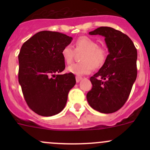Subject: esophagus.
Returning a JSON list of instances; mask_svg holds the SVG:
<instances>
[{
	"mask_svg": "<svg viewBox=\"0 0 150 150\" xmlns=\"http://www.w3.org/2000/svg\"><path fill=\"white\" fill-rule=\"evenodd\" d=\"M81 80H82V78H81V77H76V82L77 83H79Z\"/></svg>",
	"mask_w": 150,
	"mask_h": 150,
	"instance_id": "esophagus-1",
	"label": "esophagus"
}]
</instances>
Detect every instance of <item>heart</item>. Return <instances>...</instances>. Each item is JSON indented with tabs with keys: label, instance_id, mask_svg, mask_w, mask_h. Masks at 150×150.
Listing matches in <instances>:
<instances>
[{
	"label": "heart",
	"instance_id": "obj_1",
	"mask_svg": "<svg viewBox=\"0 0 150 150\" xmlns=\"http://www.w3.org/2000/svg\"><path fill=\"white\" fill-rule=\"evenodd\" d=\"M75 50L85 51L83 54L81 63H73L67 67L70 73L81 76L91 72L93 67L99 68L104 65L107 58V51L104 47L99 46L97 42L87 36H81L75 42ZM75 51L70 45L63 47L61 55L67 64H70L73 59Z\"/></svg>",
	"mask_w": 150,
	"mask_h": 150
}]
</instances>
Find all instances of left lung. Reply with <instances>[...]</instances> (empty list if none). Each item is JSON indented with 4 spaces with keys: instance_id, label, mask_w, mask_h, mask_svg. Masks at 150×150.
I'll use <instances>...</instances> for the list:
<instances>
[{
    "instance_id": "left-lung-1",
    "label": "left lung",
    "mask_w": 150,
    "mask_h": 150,
    "mask_svg": "<svg viewBox=\"0 0 150 150\" xmlns=\"http://www.w3.org/2000/svg\"><path fill=\"white\" fill-rule=\"evenodd\" d=\"M89 34L104 36L110 54L99 72L91 77L93 86L86 99L99 112H115L125 103L137 79V48L128 35L114 28L100 27Z\"/></svg>"
}]
</instances>
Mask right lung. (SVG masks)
Returning a JSON list of instances; mask_svg holds the SVG:
<instances>
[{
  "mask_svg": "<svg viewBox=\"0 0 150 150\" xmlns=\"http://www.w3.org/2000/svg\"><path fill=\"white\" fill-rule=\"evenodd\" d=\"M72 40L58 32L40 31L21 48L19 83L28 107L39 115L48 117L62 111L75 85L74 74L59 75L65 68L62 49Z\"/></svg>",
  "mask_w": 150,
  "mask_h": 150,
  "instance_id": "add662e5",
  "label": "right lung"
}]
</instances>
